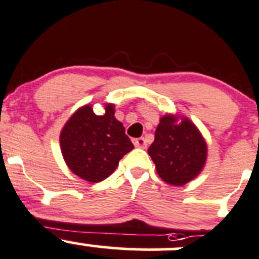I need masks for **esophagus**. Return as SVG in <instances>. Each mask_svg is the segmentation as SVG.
<instances>
[{
  "mask_svg": "<svg viewBox=\"0 0 259 259\" xmlns=\"http://www.w3.org/2000/svg\"><path fill=\"white\" fill-rule=\"evenodd\" d=\"M134 145L138 148H147V140L144 138H138V139H134Z\"/></svg>",
  "mask_w": 259,
  "mask_h": 259,
  "instance_id": "obj_1",
  "label": "esophagus"
}]
</instances>
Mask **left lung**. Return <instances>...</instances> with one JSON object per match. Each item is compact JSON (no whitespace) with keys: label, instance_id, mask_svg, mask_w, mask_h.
I'll return each instance as SVG.
<instances>
[{"label":"left lung","instance_id":"left-lung-1","mask_svg":"<svg viewBox=\"0 0 259 259\" xmlns=\"http://www.w3.org/2000/svg\"><path fill=\"white\" fill-rule=\"evenodd\" d=\"M148 153L163 181L182 186L201 172L207 149L204 138L190 120L177 124L172 115H165Z\"/></svg>","mask_w":259,"mask_h":259}]
</instances>
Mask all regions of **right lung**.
Wrapping results in <instances>:
<instances>
[{"label": "right lung", "instance_id": "1", "mask_svg": "<svg viewBox=\"0 0 259 259\" xmlns=\"http://www.w3.org/2000/svg\"><path fill=\"white\" fill-rule=\"evenodd\" d=\"M114 114V105H107L102 116L95 115L91 106H83L60 133V147L69 169L90 182L109 177L119 160L134 148Z\"/></svg>", "mask_w": 259, "mask_h": 259}]
</instances>
